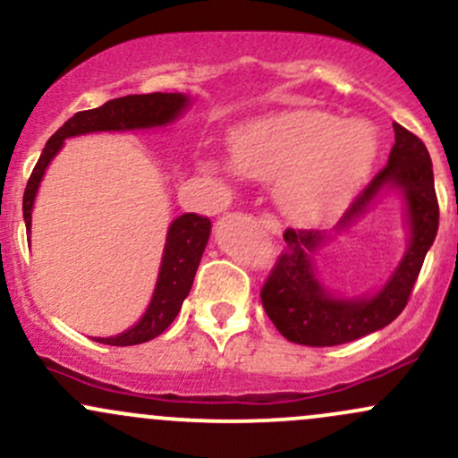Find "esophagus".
<instances>
[{
    "label": "esophagus",
    "mask_w": 458,
    "mask_h": 458,
    "mask_svg": "<svg viewBox=\"0 0 458 458\" xmlns=\"http://www.w3.org/2000/svg\"><path fill=\"white\" fill-rule=\"evenodd\" d=\"M256 219H259V224L263 225V228L267 230V233H271V234H280V230H283V225H280V221L276 219L271 213H260Z\"/></svg>",
    "instance_id": "34e87169"
}]
</instances>
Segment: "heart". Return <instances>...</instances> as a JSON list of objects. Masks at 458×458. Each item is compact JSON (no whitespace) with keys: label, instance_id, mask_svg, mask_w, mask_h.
<instances>
[{"label":"heart","instance_id":"obj_1","mask_svg":"<svg viewBox=\"0 0 458 458\" xmlns=\"http://www.w3.org/2000/svg\"><path fill=\"white\" fill-rule=\"evenodd\" d=\"M378 154L374 130L324 113H291L250 122L230 134L234 169L245 178L276 182L278 202L306 221L339 213L363 187ZM210 174L230 167L206 158Z\"/></svg>","mask_w":458,"mask_h":458}]
</instances>
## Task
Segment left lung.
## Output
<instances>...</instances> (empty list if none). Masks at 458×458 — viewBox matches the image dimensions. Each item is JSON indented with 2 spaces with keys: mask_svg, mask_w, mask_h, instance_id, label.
I'll return each instance as SVG.
<instances>
[{
  "mask_svg": "<svg viewBox=\"0 0 458 458\" xmlns=\"http://www.w3.org/2000/svg\"><path fill=\"white\" fill-rule=\"evenodd\" d=\"M394 132L395 143L389 160L354 199L339 221V228L360 217L380 191L398 189L406 199L411 224L404 259L376 295L339 300L319 284L310 259L324 243V234L319 230L286 228L283 252L260 289L265 313L284 339L310 348L348 344L389 326L409 302L426 252L437 237L439 202L435 193L433 160L426 145L400 123H394Z\"/></svg>",
  "mask_w": 458,
  "mask_h": 458,
  "instance_id": "obj_1",
  "label": "left lung"
}]
</instances>
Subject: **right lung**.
Segmentation results:
<instances>
[{
    "label": "right lung",
    "instance_id": "1",
    "mask_svg": "<svg viewBox=\"0 0 458 458\" xmlns=\"http://www.w3.org/2000/svg\"><path fill=\"white\" fill-rule=\"evenodd\" d=\"M189 98L182 93H145L125 95V98L110 99L99 108L80 110L69 122H64L45 143L41 158L34 165L32 175L25 184L23 193V219L25 228L32 225V206L37 198L38 182H41L49 160L63 148L64 139L78 137L89 132H106V130H140L156 128L174 122L184 108ZM210 219L198 213H184L169 225L167 243H165L163 263H160L158 283H156L152 302L139 324L117 336L95 339L106 345H137L152 341L154 336L169 328L175 315L182 309L184 298L193 284L195 271L202 260L204 248L208 243Z\"/></svg>",
    "mask_w": 458,
    "mask_h": 458
}]
</instances>
